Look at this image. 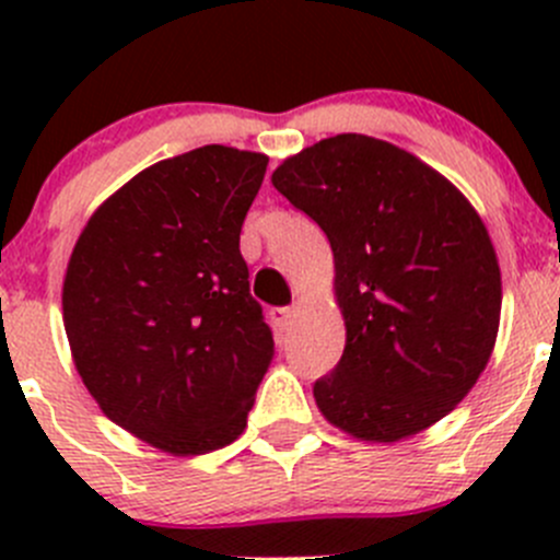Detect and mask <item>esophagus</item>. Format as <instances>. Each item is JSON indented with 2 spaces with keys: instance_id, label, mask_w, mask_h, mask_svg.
<instances>
[{
  "instance_id": "34e87169",
  "label": "esophagus",
  "mask_w": 560,
  "mask_h": 560,
  "mask_svg": "<svg viewBox=\"0 0 560 560\" xmlns=\"http://www.w3.org/2000/svg\"><path fill=\"white\" fill-rule=\"evenodd\" d=\"M295 316H298V303L295 306L273 308V312H270V319L276 322V327H279V330H290L292 322H295Z\"/></svg>"
}]
</instances>
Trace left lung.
I'll return each instance as SVG.
<instances>
[{"label":"left lung","instance_id":"left-lung-1","mask_svg":"<svg viewBox=\"0 0 560 560\" xmlns=\"http://www.w3.org/2000/svg\"><path fill=\"white\" fill-rule=\"evenodd\" d=\"M276 189L325 230L347 343L316 409L360 442L425 431L477 385L501 322L482 217L409 151L343 132L287 156Z\"/></svg>","mask_w":560,"mask_h":560}]
</instances>
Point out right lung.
I'll list each match as a JSON object with an SVG mask.
<instances>
[{"label": "right lung", "mask_w": 560, "mask_h": 560, "mask_svg": "<svg viewBox=\"0 0 560 560\" xmlns=\"http://www.w3.org/2000/svg\"><path fill=\"white\" fill-rule=\"evenodd\" d=\"M265 167L230 145L156 162L92 213L67 262L75 371L107 420L167 455L235 442L273 360L238 248Z\"/></svg>", "instance_id": "1"}]
</instances>
